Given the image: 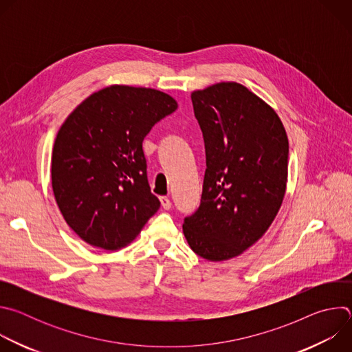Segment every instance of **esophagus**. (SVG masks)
Listing matches in <instances>:
<instances>
[{"label": "esophagus", "instance_id": "1", "mask_svg": "<svg viewBox=\"0 0 352 352\" xmlns=\"http://www.w3.org/2000/svg\"><path fill=\"white\" fill-rule=\"evenodd\" d=\"M160 202H162L163 209H166V210H170V209H171V200H170L167 196H162V197H160Z\"/></svg>", "mask_w": 352, "mask_h": 352}]
</instances>
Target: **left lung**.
I'll list each match as a JSON object with an SVG mask.
<instances>
[{"label":"left lung","mask_w":352,"mask_h":352,"mask_svg":"<svg viewBox=\"0 0 352 352\" xmlns=\"http://www.w3.org/2000/svg\"><path fill=\"white\" fill-rule=\"evenodd\" d=\"M190 98L206 171L200 206L182 230L196 255L228 261L261 239L280 210L288 138L276 111L241 83H216Z\"/></svg>","instance_id":"left-lung-1"}]
</instances>
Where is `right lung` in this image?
<instances>
[{
    "mask_svg": "<svg viewBox=\"0 0 352 352\" xmlns=\"http://www.w3.org/2000/svg\"><path fill=\"white\" fill-rule=\"evenodd\" d=\"M177 107L160 90L113 85L68 116L53 147L52 184L67 224L80 239L118 250L159 210L142 142Z\"/></svg>",
    "mask_w": 352,
    "mask_h": 352,
    "instance_id": "obj_1",
    "label": "right lung"
}]
</instances>
